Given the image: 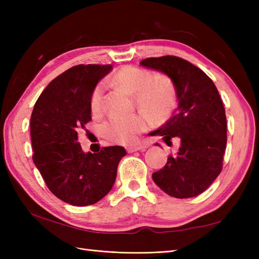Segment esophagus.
<instances>
[{"instance_id": "34e87169", "label": "esophagus", "mask_w": 259, "mask_h": 259, "mask_svg": "<svg viewBox=\"0 0 259 259\" xmlns=\"http://www.w3.org/2000/svg\"><path fill=\"white\" fill-rule=\"evenodd\" d=\"M147 149L146 146H138V147H128L126 148V151L128 153H133L136 151H145Z\"/></svg>"}]
</instances>
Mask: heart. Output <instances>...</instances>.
<instances>
[{"label": "heart", "instance_id": "1", "mask_svg": "<svg viewBox=\"0 0 259 259\" xmlns=\"http://www.w3.org/2000/svg\"><path fill=\"white\" fill-rule=\"evenodd\" d=\"M113 81L123 91L134 96L136 106L155 123L164 122L177 104V92L172 81L166 76L156 79V74L149 70L128 65L115 73ZM102 92V84H98L92 91V113L101 111ZM146 128L147 120L144 115L133 114L110 119L104 125V134L115 144L131 145L138 140V136Z\"/></svg>", "mask_w": 259, "mask_h": 259}]
</instances>
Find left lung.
I'll use <instances>...</instances> for the list:
<instances>
[{"instance_id":"left-lung-1","label":"left lung","mask_w":259,"mask_h":259,"mask_svg":"<svg viewBox=\"0 0 259 259\" xmlns=\"http://www.w3.org/2000/svg\"><path fill=\"white\" fill-rule=\"evenodd\" d=\"M140 64L166 73L178 98L175 114L152 136H161L167 145L177 137L179 150L168 156L167 163L152 174V179L169 196L180 199L196 197L223 169L227 121L222 98L212 80L187 60L163 56L147 58Z\"/></svg>"}]
</instances>
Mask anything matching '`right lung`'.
Listing matches in <instances>:
<instances>
[{"instance_id": "add662e5", "label": "right lung", "mask_w": 259, "mask_h": 259, "mask_svg": "<svg viewBox=\"0 0 259 259\" xmlns=\"http://www.w3.org/2000/svg\"><path fill=\"white\" fill-rule=\"evenodd\" d=\"M111 64H79L53 79L31 115L33 162L52 194L73 206H89L111 190L123 147L84 153L78 130L91 121L90 98Z\"/></svg>"}]
</instances>
